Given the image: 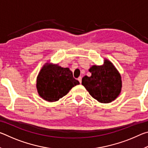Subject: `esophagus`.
I'll list each match as a JSON object with an SVG mask.
<instances>
[{
    "mask_svg": "<svg viewBox=\"0 0 148 148\" xmlns=\"http://www.w3.org/2000/svg\"><path fill=\"white\" fill-rule=\"evenodd\" d=\"M82 77L81 76H79V77H78V78H77V80H78V81L79 82L80 84L82 83Z\"/></svg>",
    "mask_w": 148,
    "mask_h": 148,
    "instance_id": "obj_1",
    "label": "esophagus"
}]
</instances>
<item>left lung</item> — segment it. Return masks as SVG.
I'll return each mask as SVG.
<instances>
[{
	"label": "left lung",
	"mask_w": 148,
	"mask_h": 148,
	"mask_svg": "<svg viewBox=\"0 0 148 148\" xmlns=\"http://www.w3.org/2000/svg\"><path fill=\"white\" fill-rule=\"evenodd\" d=\"M89 71L91 76H85L82 84L92 97L101 103H109L118 97L122 86L121 78L111 62L105 60L104 65H94Z\"/></svg>",
	"instance_id": "obj_1"
}]
</instances>
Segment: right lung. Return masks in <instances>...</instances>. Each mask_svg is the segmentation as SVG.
<instances>
[{"instance_id": "add662e5", "label": "right lung", "mask_w": 148, "mask_h": 148, "mask_svg": "<svg viewBox=\"0 0 148 148\" xmlns=\"http://www.w3.org/2000/svg\"><path fill=\"white\" fill-rule=\"evenodd\" d=\"M78 84L79 82L74 78L69 68H62L58 65H44L36 81L39 95L49 102L59 101Z\"/></svg>"}]
</instances>
